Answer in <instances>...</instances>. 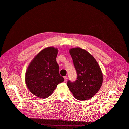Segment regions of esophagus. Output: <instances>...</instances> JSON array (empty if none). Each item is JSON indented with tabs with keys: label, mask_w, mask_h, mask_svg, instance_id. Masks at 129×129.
<instances>
[{
	"label": "esophagus",
	"mask_w": 129,
	"mask_h": 129,
	"mask_svg": "<svg viewBox=\"0 0 129 129\" xmlns=\"http://www.w3.org/2000/svg\"><path fill=\"white\" fill-rule=\"evenodd\" d=\"M64 79H65V82H66V81L67 80V78H67V76H64Z\"/></svg>",
	"instance_id": "34e87169"
}]
</instances>
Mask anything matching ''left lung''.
I'll return each instance as SVG.
<instances>
[{
  "label": "left lung",
  "mask_w": 129,
  "mask_h": 129,
  "mask_svg": "<svg viewBox=\"0 0 129 129\" xmlns=\"http://www.w3.org/2000/svg\"><path fill=\"white\" fill-rule=\"evenodd\" d=\"M77 77L75 82L70 80L67 87L78 100H87L94 96L103 83V74L100 67L87 51L76 47L70 50Z\"/></svg>",
  "instance_id": "obj_1"
}]
</instances>
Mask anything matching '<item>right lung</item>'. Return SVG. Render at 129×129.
Returning a JSON list of instances; mask_svg holds the SVG:
<instances>
[{
	"mask_svg": "<svg viewBox=\"0 0 129 129\" xmlns=\"http://www.w3.org/2000/svg\"><path fill=\"white\" fill-rule=\"evenodd\" d=\"M58 50L47 47L40 52L30 64L25 73V83L31 92L41 98L52 94L57 85L64 81L56 62Z\"/></svg>",
	"mask_w": 129,
	"mask_h": 129,
	"instance_id": "right-lung-1",
	"label": "right lung"
}]
</instances>
